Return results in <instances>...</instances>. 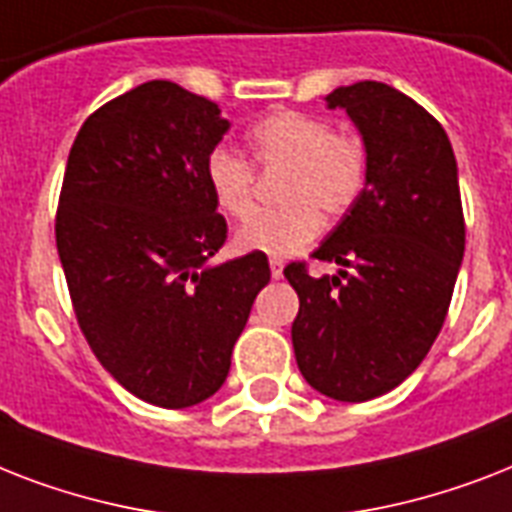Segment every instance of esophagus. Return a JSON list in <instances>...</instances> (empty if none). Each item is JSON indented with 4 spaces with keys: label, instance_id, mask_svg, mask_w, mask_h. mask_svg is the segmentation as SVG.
Segmentation results:
<instances>
[{
    "label": "esophagus",
    "instance_id": "obj_1",
    "mask_svg": "<svg viewBox=\"0 0 512 512\" xmlns=\"http://www.w3.org/2000/svg\"><path fill=\"white\" fill-rule=\"evenodd\" d=\"M268 265H271L273 279H281V276H284V263H281L279 257H271V260H268Z\"/></svg>",
    "mask_w": 512,
    "mask_h": 512
}]
</instances>
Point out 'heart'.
Listing matches in <instances>:
<instances>
[{
	"label": "heart",
	"instance_id": "1",
	"mask_svg": "<svg viewBox=\"0 0 512 512\" xmlns=\"http://www.w3.org/2000/svg\"><path fill=\"white\" fill-rule=\"evenodd\" d=\"M249 156L260 170H279V209L260 212L236 233L239 252L295 255L321 231V212L342 217L369 180V151L356 132H337L321 116L279 108L249 130ZM231 148H212L204 180L217 209L244 220L255 207V167Z\"/></svg>",
	"mask_w": 512,
	"mask_h": 512
}]
</instances>
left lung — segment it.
<instances>
[{
  "label": "left lung",
  "instance_id": "left-lung-1",
  "mask_svg": "<svg viewBox=\"0 0 512 512\" xmlns=\"http://www.w3.org/2000/svg\"><path fill=\"white\" fill-rule=\"evenodd\" d=\"M345 108L369 151L361 199L311 257L337 263L313 279L284 276L300 297L292 345L311 388L369 401L409 377L444 327L465 252L460 180L444 127L409 95L356 82L327 95Z\"/></svg>",
  "mask_w": 512,
  "mask_h": 512
}]
</instances>
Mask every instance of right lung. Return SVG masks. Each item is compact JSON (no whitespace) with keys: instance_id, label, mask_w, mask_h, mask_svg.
I'll return each instance as SVG.
<instances>
[{"instance_id":"obj_1","label":"right lung","mask_w":512,"mask_h":512,"mask_svg":"<svg viewBox=\"0 0 512 512\" xmlns=\"http://www.w3.org/2000/svg\"><path fill=\"white\" fill-rule=\"evenodd\" d=\"M225 130L217 103L154 79L87 116L60 188L55 244L84 340L162 409L215 396L271 281L265 252L212 263L228 225L204 162Z\"/></svg>"}]
</instances>
